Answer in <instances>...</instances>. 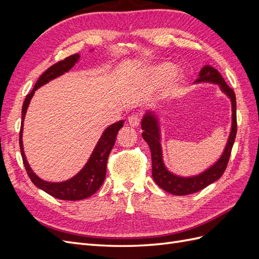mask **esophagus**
<instances>
[{
    "label": "esophagus",
    "instance_id": "obj_1",
    "mask_svg": "<svg viewBox=\"0 0 259 259\" xmlns=\"http://www.w3.org/2000/svg\"><path fill=\"white\" fill-rule=\"evenodd\" d=\"M128 123L131 126L133 127H137L139 126V123H140V117L138 114H133L128 117Z\"/></svg>",
    "mask_w": 259,
    "mask_h": 259
}]
</instances>
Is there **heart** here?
I'll list each match as a JSON object with an SVG mask.
<instances>
[{"mask_svg": "<svg viewBox=\"0 0 259 259\" xmlns=\"http://www.w3.org/2000/svg\"><path fill=\"white\" fill-rule=\"evenodd\" d=\"M175 67L168 64V62H164V64L154 66L148 70L145 76V83L149 88H155V86H159L163 82H165L168 77L174 74L175 72ZM185 84V77L183 75L175 76L170 83L167 85L166 91L168 93H175L178 91L182 86Z\"/></svg>", "mask_w": 259, "mask_h": 259, "instance_id": "b5f03b06", "label": "heart"}]
</instances>
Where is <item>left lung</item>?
<instances>
[{
	"label": "left lung",
	"mask_w": 259,
	"mask_h": 259,
	"mask_svg": "<svg viewBox=\"0 0 259 259\" xmlns=\"http://www.w3.org/2000/svg\"><path fill=\"white\" fill-rule=\"evenodd\" d=\"M197 83L208 82L218 84L221 90L228 96L231 100L232 106V125L228 142L225 147V150L218 161L213 164L209 168L202 171L201 174L191 177H182L175 175L165 167L163 162L162 147H161V136H160V125L158 117L151 111H148L142 121L143 138L149 145L151 150L152 159V177L154 182L164 191L175 195H187L190 193L198 192L204 189L208 185L215 183L217 179L221 178L224 171L228 165L232 146L237 135V100L236 94L225 82L224 77L215 68L211 66H204L199 73V79L195 80Z\"/></svg>",
	"instance_id": "obj_1"
}]
</instances>
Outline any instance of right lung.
<instances>
[{"label": "right lung", "mask_w": 259, "mask_h": 259, "mask_svg": "<svg viewBox=\"0 0 259 259\" xmlns=\"http://www.w3.org/2000/svg\"><path fill=\"white\" fill-rule=\"evenodd\" d=\"M80 58L79 54H74L65 58L64 60L58 61L57 64L50 67L46 71L38 77L36 81L33 90L28 94L25 103L22 105V111H21V126L19 133V145H20V152L22 156L23 165L27 170V174L30 177L31 182H32L37 188H40L46 193L54 198H57L59 200H67V201H77L83 200L86 198H90L91 195L95 193L100 186L103 185L105 177H106V170H107V161L110 154L112 148L115 143V138L117 135V132L123 126L124 121H119L114 124H111L108 126L105 132L101 135L100 139L94 149V151L89 159L88 163L85 166L72 178H70L66 182L61 183H50L45 182L41 179L36 174L33 173L31 169L29 163L26 159L25 152H23V145H22V126H23V120H25L26 112L28 106L30 104V100L34 95V92L41 88L42 85L49 83L50 81L56 79V77L68 72L71 69Z\"/></svg>", "instance_id": "right-lung-1"}]
</instances>
